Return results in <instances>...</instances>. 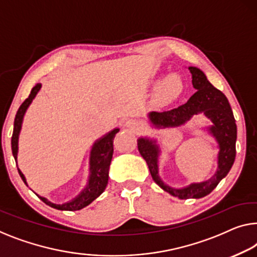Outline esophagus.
<instances>
[{
	"instance_id": "obj_1",
	"label": "esophagus",
	"mask_w": 257,
	"mask_h": 257,
	"mask_svg": "<svg viewBox=\"0 0 257 257\" xmlns=\"http://www.w3.org/2000/svg\"><path fill=\"white\" fill-rule=\"evenodd\" d=\"M125 127L135 130V129L140 128V123H139V121H136V120H128V121H125Z\"/></svg>"
}]
</instances>
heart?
<instances>
[{
    "label": "heart",
    "mask_w": 257,
    "mask_h": 257,
    "mask_svg": "<svg viewBox=\"0 0 257 257\" xmlns=\"http://www.w3.org/2000/svg\"><path fill=\"white\" fill-rule=\"evenodd\" d=\"M183 89L182 78L178 74H171L164 78L156 90V101L168 104L181 94Z\"/></svg>",
    "instance_id": "obj_1"
}]
</instances>
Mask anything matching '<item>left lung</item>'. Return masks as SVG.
Instances as JSON below:
<instances>
[{
  "instance_id": "left-lung-1",
  "label": "left lung",
  "mask_w": 257,
  "mask_h": 257,
  "mask_svg": "<svg viewBox=\"0 0 257 257\" xmlns=\"http://www.w3.org/2000/svg\"><path fill=\"white\" fill-rule=\"evenodd\" d=\"M188 69L193 78L191 83L197 91L191 95L186 104L171 110L151 112L149 114V118L157 128H168L185 124L196 114H204L212 122V125L208 129L219 145L218 168L213 177L208 181L191 183L181 189L172 188L165 185L159 178L158 159L160 149L157 141L147 137H141L137 140L139 151L148 164L153 181L160 188L181 200L204 197L216 188L220 180L226 177L234 163L236 142V124L227 98L223 92L216 89L209 82L204 72L200 69L196 67H189Z\"/></svg>"
}]
</instances>
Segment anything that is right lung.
Instances as JSON below:
<instances>
[{"label":"right lung","mask_w":257,"mask_h":257,"mask_svg":"<svg viewBox=\"0 0 257 257\" xmlns=\"http://www.w3.org/2000/svg\"><path fill=\"white\" fill-rule=\"evenodd\" d=\"M41 89V84L38 83L36 86L31 90V93L28 99H25V101L23 102L17 110L16 117H15L14 122V133L13 137H11V149H13V155L14 158L17 163V153H18V137L19 133H21L22 129V123H23V117L25 115L26 109L29 108L31 102L36 97L38 92ZM118 128L113 129L112 132H109L107 135L101 137L100 140L95 141L93 147L91 149V155H90V177H89V182H87V186L84 188V190L80 193L77 197H75L74 200L63 203V204H55V203L49 202L47 198L41 197L38 195V197L40 198L41 201L46 204L52 206V208L57 209V210H67V211H77L83 208H85L90 204V203L93 202L95 198L99 197L101 195L102 191L105 190L107 182H108V171H109V165L110 162H112L113 157V140L115 137L116 134L118 133ZM18 173L21 175L23 181H24L25 185L26 179L24 174L22 173L21 170L18 168Z\"/></svg>","instance_id":"1"}]
</instances>
